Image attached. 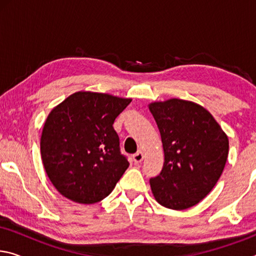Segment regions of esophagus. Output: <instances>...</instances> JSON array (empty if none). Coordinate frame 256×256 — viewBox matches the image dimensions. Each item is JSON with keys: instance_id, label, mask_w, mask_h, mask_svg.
I'll return each instance as SVG.
<instances>
[{"instance_id": "esophagus-1", "label": "esophagus", "mask_w": 256, "mask_h": 256, "mask_svg": "<svg viewBox=\"0 0 256 256\" xmlns=\"http://www.w3.org/2000/svg\"><path fill=\"white\" fill-rule=\"evenodd\" d=\"M144 152H142V151H138L136 154H133V160H134V162H136V164L141 162L142 160H144Z\"/></svg>"}]
</instances>
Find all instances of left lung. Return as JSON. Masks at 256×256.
<instances>
[{
	"mask_svg": "<svg viewBox=\"0 0 256 256\" xmlns=\"http://www.w3.org/2000/svg\"><path fill=\"white\" fill-rule=\"evenodd\" d=\"M162 136L164 162L150 178L159 204L185 210L203 200L222 176L227 162V134L204 107L172 98L149 104Z\"/></svg>",
	"mask_w": 256,
	"mask_h": 256,
	"instance_id": "left-lung-1",
	"label": "left lung"
}]
</instances>
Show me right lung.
<instances>
[{"label": "right lung", "instance_id": "1", "mask_svg": "<svg viewBox=\"0 0 256 256\" xmlns=\"http://www.w3.org/2000/svg\"><path fill=\"white\" fill-rule=\"evenodd\" d=\"M131 98L78 92L54 107L44 124L40 154L54 188L68 200L92 204L110 194L128 159L112 124Z\"/></svg>", "mask_w": 256, "mask_h": 256}]
</instances>
